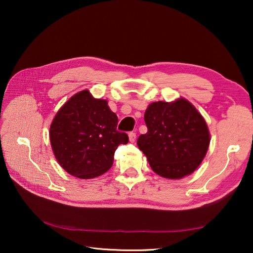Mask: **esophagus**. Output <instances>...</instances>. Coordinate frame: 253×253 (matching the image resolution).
Instances as JSON below:
<instances>
[{
	"mask_svg": "<svg viewBox=\"0 0 253 253\" xmlns=\"http://www.w3.org/2000/svg\"><path fill=\"white\" fill-rule=\"evenodd\" d=\"M128 139L131 142H134L136 139V133L135 132H129L128 133Z\"/></svg>",
	"mask_w": 253,
	"mask_h": 253,
	"instance_id": "1",
	"label": "esophagus"
}]
</instances>
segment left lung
I'll return each mask as SVG.
<instances>
[{"mask_svg":"<svg viewBox=\"0 0 253 253\" xmlns=\"http://www.w3.org/2000/svg\"><path fill=\"white\" fill-rule=\"evenodd\" d=\"M148 132L137 145L152 170L162 177L179 179L193 173L203 162L210 143L204 117L188 100L151 103L144 113Z\"/></svg>","mask_w":253,"mask_h":253,"instance_id":"8db88e82","label":"left lung"}]
</instances>
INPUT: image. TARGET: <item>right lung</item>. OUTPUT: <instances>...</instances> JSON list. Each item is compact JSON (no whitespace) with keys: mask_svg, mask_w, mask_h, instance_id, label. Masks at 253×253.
Wrapping results in <instances>:
<instances>
[{"mask_svg":"<svg viewBox=\"0 0 253 253\" xmlns=\"http://www.w3.org/2000/svg\"><path fill=\"white\" fill-rule=\"evenodd\" d=\"M118 117L108 101L89 90L74 95L53 118L49 138L59 165L75 177L94 178L113 165L115 151L128 137L117 131Z\"/></svg>","mask_w":253,"mask_h":253,"instance_id":"1","label":"right lung"}]
</instances>
